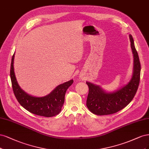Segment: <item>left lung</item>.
I'll return each instance as SVG.
<instances>
[{
  "instance_id": "8db88e82",
  "label": "left lung",
  "mask_w": 149,
  "mask_h": 149,
  "mask_svg": "<svg viewBox=\"0 0 149 149\" xmlns=\"http://www.w3.org/2000/svg\"><path fill=\"white\" fill-rule=\"evenodd\" d=\"M131 46L134 54V73L131 80L122 88L113 93H106L99 86L86 82L89 92L87 107L97 115L111 114L125 108L135 96L140 82L141 63L132 35H129Z\"/></svg>"
}]
</instances>
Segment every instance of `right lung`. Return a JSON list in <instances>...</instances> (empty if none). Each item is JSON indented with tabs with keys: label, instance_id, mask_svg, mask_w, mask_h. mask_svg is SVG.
Returning <instances> with one entry per match:
<instances>
[{
	"label": "right lung",
	"instance_id": "1",
	"mask_svg": "<svg viewBox=\"0 0 149 149\" xmlns=\"http://www.w3.org/2000/svg\"><path fill=\"white\" fill-rule=\"evenodd\" d=\"M14 55L15 54L12 56L11 62L10 79L13 92L18 103L27 111L38 116L52 117L58 114L64 103L66 91L73 84L74 80H70L58 85L45 97H32L22 90L17 83L13 68Z\"/></svg>",
	"mask_w": 149,
	"mask_h": 149
}]
</instances>
